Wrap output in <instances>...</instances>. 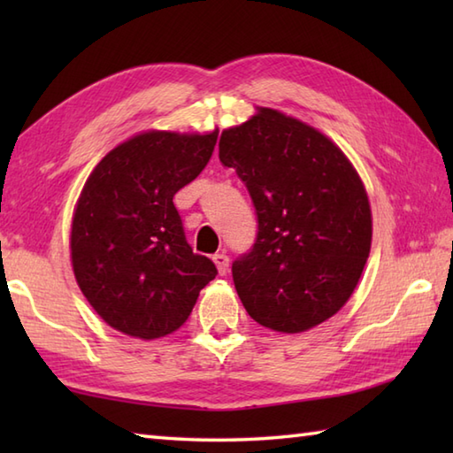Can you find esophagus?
Returning <instances> with one entry per match:
<instances>
[{"mask_svg":"<svg viewBox=\"0 0 453 453\" xmlns=\"http://www.w3.org/2000/svg\"><path fill=\"white\" fill-rule=\"evenodd\" d=\"M214 263H216V266H218V273L221 274V276H226L227 274V271H229V257L221 251V253H216L214 257Z\"/></svg>","mask_w":453,"mask_h":453,"instance_id":"1","label":"esophagus"}]
</instances>
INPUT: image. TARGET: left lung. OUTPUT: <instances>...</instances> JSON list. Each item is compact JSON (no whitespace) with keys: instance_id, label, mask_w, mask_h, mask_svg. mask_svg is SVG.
Here are the masks:
<instances>
[{"instance_id":"obj_1","label":"left lung","mask_w":453,"mask_h":453,"mask_svg":"<svg viewBox=\"0 0 453 453\" xmlns=\"http://www.w3.org/2000/svg\"><path fill=\"white\" fill-rule=\"evenodd\" d=\"M221 132L219 161L245 182L257 210L251 251L232 265L257 323L303 333L349 302L372 245L368 195L344 153L305 122L258 107Z\"/></svg>"}]
</instances>
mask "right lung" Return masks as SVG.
<instances>
[{"label": "right lung", "mask_w": 453, "mask_h": 453, "mask_svg": "<svg viewBox=\"0 0 453 453\" xmlns=\"http://www.w3.org/2000/svg\"><path fill=\"white\" fill-rule=\"evenodd\" d=\"M211 134L150 130L111 150L93 169L72 221V265L104 323L151 341L188 319L218 274L192 253L173 196L208 165Z\"/></svg>", "instance_id": "1"}]
</instances>
